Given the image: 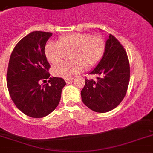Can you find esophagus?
Wrapping results in <instances>:
<instances>
[{"mask_svg": "<svg viewBox=\"0 0 153 153\" xmlns=\"http://www.w3.org/2000/svg\"><path fill=\"white\" fill-rule=\"evenodd\" d=\"M65 80L67 83H69L70 82H71V81L73 80V78H68V79H65Z\"/></svg>", "mask_w": 153, "mask_h": 153, "instance_id": "obj_1", "label": "esophagus"}]
</instances>
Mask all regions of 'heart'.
I'll return each mask as SVG.
<instances>
[{"label":"heart","mask_w":153,"mask_h":153,"mask_svg":"<svg viewBox=\"0 0 153 153\" xmlns=\"http://www.w3.org/2000/svg\"><path fill=\"white\" fill-rule=\"evenodd\" d=\"M105 48V41L101 37L91 34H69L59 37L57 43H48L44 52L48 62L52 65L60 63L65 52H71V62L60 64L52 69L55 76L68 79L80 73L84 67L85 69L95 67L102 59Z\"/></svg>","instance_id":"heart-1"}]
</instances>
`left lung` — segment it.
<instances>
[{
  "instance_id": "obj_1",
  "label": "left lung",
  "mask_w": 153,
  "mask_h": 153,
  "mask_svg": "<svg viewBox=\"0 0 153 153\" xmlns=\"http://www.w3.org/2000/svg\"><path fill=\"white\" fill-rule=\"evenodd\" d=\"M102 59L89 74L96 80L85 79L81 91L83 104L97 113L113 110L124 98L130 79V66L126 50L112 34L106 40Z\"/></svg>"
}]
</instances>
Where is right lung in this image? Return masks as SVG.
Segmentation results:
<instances>
[{
  "label": "right lung",
  "mask_w": 153,
  "mask_h": 153,
  "mask_svg": "<svg viewBox=\"0 0 153 153\" xmlns=\"http://www.w3.org/2000/svg\"><path fill=\"white\" fill-rule=\"evenodd\" d=\"M52 35L50 32H31L16 45L9 61L7 83L11 99L20 111L32 118L52 113L66 85L62 78L49 77L50 65L44 49ZM48 78V84H39Z\"/></svg>",
  "instance_id": "1"
}]
</instances>
